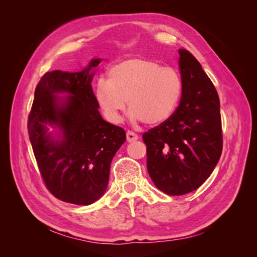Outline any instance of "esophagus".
I'll use <instances>...</instances> for the list:
<instances>
[{
    "instance_id": "1",
    "label": "esophagus",
    "mask_w": 257,
    "mask_h": 257,
    "mask_svg": "<svg viewBox=\"0 0 257 257\" xmlns=\"http://www.w3.org/2000/svg\"><path fill=\"white\" fill-rule=\"evenodd\" d=\"M138 139V135L136 133H134V132L132 131H127L126 132V141L128 143H132V142H135Z\"/></svg>"
}]
</instances>
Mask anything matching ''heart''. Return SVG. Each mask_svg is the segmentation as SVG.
I'll return each mask as SVG.
<instances>
[{"mask_svg": "<svg viewBox=\"0 0 257 257\" xmlns=\"http://www.w3.org/2000/svg\"><path fill=\"white\" fill-rule=\"evenodd\" d=\"M107 78L98 79L94 97L105 118L118 123L125 111L130 118L149 125L164 123L173 115L183 92L181 74L146 58H132L113 65Z\"/></svg>", "mask_w": 257, "mask_h": 257, "instance_id": "b5f03b06", "label": "heart"}]
</instances>
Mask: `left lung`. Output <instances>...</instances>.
Here are the masks:
<instances>
[{"label": "left lung", "instance_id": "left-lung-1", "mask_svg": "<svg viewBox=\"0 0 257 257\" xmlns=\"http://www.w3.org/2000/svg\"><path fill=\"white\" fill-rule=\"evenodd\" d=\"M183 92L176 111L143 135L147 168L155 186L168 195L198 189L220 160L223 149L220 99L199 62L179 49Z\"/></svg>", "mask_w": 257, "mask_h": 257}]
</instances>
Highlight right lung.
I'll list each match as a JSON object with an SVG mask.
<instances>
[{
  "label": "right lung",
  "mask_w": 257,
  "mask_h": 257,
  "mask_svg": "<svg viewBox=\"0 0 257 257\" xmlns=\"http://www.w3.org/2000/svg\"><path fill=\"white\" fill-rule=\"evenodd\" d=\"M94 59L78 73L53 71L37 83L28 132L43 181L54 197L75 205H90L106 191L110 164L125 142V131L103 120L92 90ZM68 92L64 100L54 94ZM46 123L60 128L52 139Z\"/></svg>",
  "instance_id": "right-lung-1"
}]
</instances>
